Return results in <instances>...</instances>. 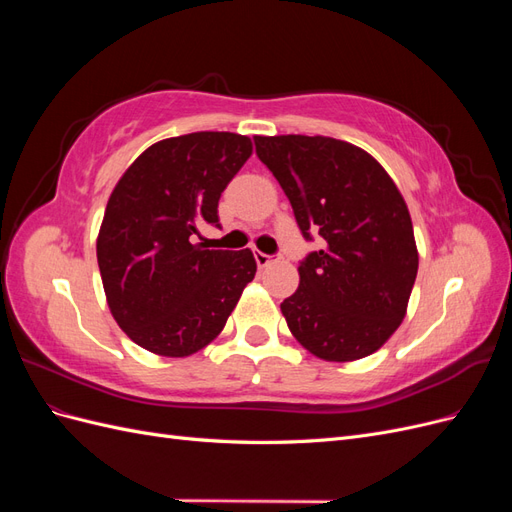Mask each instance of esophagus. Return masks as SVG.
Instances as JSON below:
<instances>
[{
  "label": "esophagus",
  "instance_id": "obj_1",
  "mask_svg": "<svg viewBox=\"0 0 512 512\" xmlns=\"http://www.w3.org/2000/svg\"><path fill=\"white\" fill-rule=\"evenodd\" d=\"M254 258H256V265H258L260 269H265V267L271 265V262H275V256L262 254V252H254Z\"/></svg>",
  "mask_w": 512,
  "mask_h": 512
}]
</instances>
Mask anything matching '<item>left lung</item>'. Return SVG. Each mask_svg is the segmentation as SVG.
<instances>
[{
    "label": "left lung",
    "mask_w": 512,
    "mask_h": 512,
    "mask_svg": "<svg viewBox=\"0 0 512 512\" xmlns=\"http://www.w3.org/2000/svg\"><path fill=\"white\" fill-rule=\"evenodd\" d=\"M256 156L288 196L303 237L322 250L299 265L282 314L324 361L376 352L406 316L418 252L404 196L361 147L329 136H254Z\"/></svg>",
    "instance_id": "left-lung-1"
}]
</instances>
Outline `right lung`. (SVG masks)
<instances>
[{"mask_svg": "<svg viewBox=\"0 0 512 512\" xmlns=\"http://www.w3.org/2000/svg\"><path fill=\"white\" fill-rule=\"evenodd\" d=\"M252 141L192 132L145 149L108 198L98 235L106 303L134 344L190 356L213 342L254 280L250 250H203L198 226H220L218 203Z\"/></svg>", "mask_w": 512, "mask_h": 512, "instance_id": "add662e5", "label": "right lung"}]
</instances>
